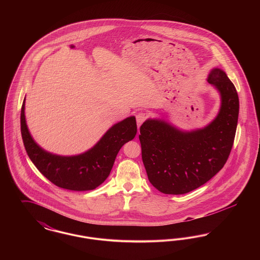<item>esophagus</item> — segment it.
<instances>
[{
	"label": "esophagus",
	"mask_w": 260,
	"mask_h": 260,
	"mask_svg": "<svg viewBox=\"0 0 260 260\" xmlns=\"http://www.w3.org/2000/svg\"><path fill=\"white\" fill-rule=\"evenodd\" d=\"M146 117H147L146 114L143 113V112H139V113L136 114V122H137V126H138V127L145 121Z\"/></svg>",
	"instance_id": "obj_1"
}]
</instances>
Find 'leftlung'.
Returning a JSON list of instances; mask_svg holds the SVG:
<instances>
[{
  "label": "left lung",
  "instance_id": "left-lung-1",
  "mask_svg": "<svg viewBox=\"0 0 260 260\" xmlns=\"http://www.w3.org/2000/svg\"><path fill=\"white\" fill-rule=\"evenodd\" d=\"M207 80L220 94L219 111L210 124L182 131L164 119H147L140 126L149 181L164 194L197 189L222 169L230 155L239 117L238 93L220 68L211 69Z\"/></svg>",
  "mask_w": 260,
  "mask_h": 260
}]
</instances>
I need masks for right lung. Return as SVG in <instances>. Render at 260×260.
I'll list each match as a JSON object with an SVG mask.
<instances>
[{
    "instance_id": "1",
    "label": "right lung",
    "mask_w": 260,
    "mask_h": 260,
    "mask_svg": "<svg viewBox=\"0 0 260 260\" xmlns=\"http://www.w3.org/2000/svg\"><path fill=\"white\" fill-rule=\"evenodd\" d=\"M20 124L25 150L40 173L53 184L72 191L93 190L102 184L109 176L120 149L133 140L137 132L136 117L131 116L112 125L86 152L61 156L42 148L31 136L25 119V99Z\"/></svg>"
}]
</instances>
